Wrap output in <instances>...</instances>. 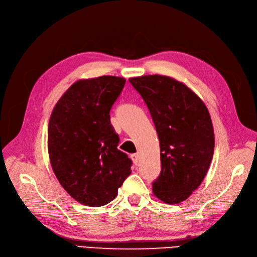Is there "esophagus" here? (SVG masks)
I'll return each instance as SVG.
<instances>
[{
	"label": "esophagus",
	"instance_id": "obj_1",
	"mask_svg": "<svg viewBox=\"0 0 257 257\" xmlns=\"http://www.w3.org/2000/svg\"><path fill=\"white\" fill-rule=\"evenodd\" d=\"M131 159L133 160V162H134V164H135V165H137V164H138V162H139V155H138L137 153L132 154V155H131Z\"/></svg>",
	"mask_w": 257,
	"mask_h": 257
}]
</instances>
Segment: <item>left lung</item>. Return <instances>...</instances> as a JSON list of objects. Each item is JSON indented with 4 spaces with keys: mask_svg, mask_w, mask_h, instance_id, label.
<instances>
[{
    "mask_svg": "<svg viewBox=\"0 0 257 257\" xmlns=\"http://www.w3.org/2000/svg\"><path fill=\"white\" fill-rule=\"evenodd\" d=\"M128 81L148 106L160 139L161 173L152 191L166 204L181 203L203 182L213 157L209 111L195 93L170 77L147 75Z\"/></svg>",
    "mask_w": 257,
    "mask_h": 257,
    "instance_id": "8db88e82",
    "label": "left lung"
}]
</instances>
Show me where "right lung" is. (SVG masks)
<instances>
[{
  "label": "right lung",
  "mask_w": 257,
  "mask_h": 257,
  "mask_svg": "<svg viewBox=\"0 0 257 257\" xmlns=\"http://www.w3.org/2000/svg\"><path fill=\"white\" fill-rule=\"evenodd\" d=\"M125 79L100 76L81 79L54 106L48 125V153L53 173L78 203L100 207L113 200L131 175L132 161L118 150L119 136L110 109Z\"/></svg>",
  "instance_id": "1"
}]
</instances>
